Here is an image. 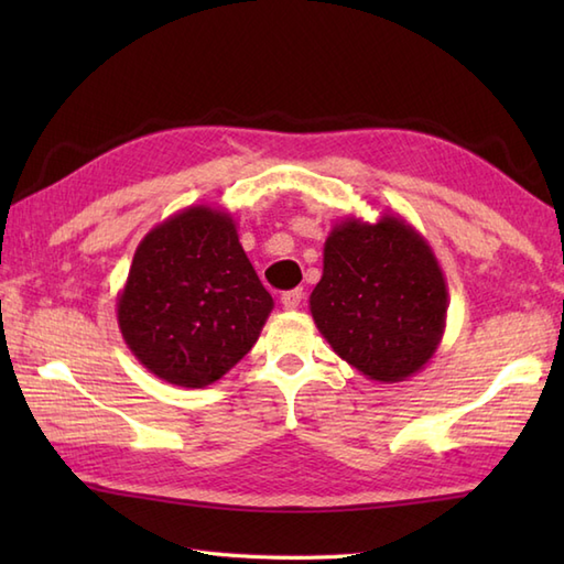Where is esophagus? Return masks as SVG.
<instances>
[{
	"label": "esophagus",
	"instance_id": "1",
	"mask_svg": "<svg viewBox=\"0 0 564 564\" xmlns=\"http://www.w3.org/2000/svg\"><path fill=\"white\" fill-rule=\"evenodd\" d=\"M303 303V289H295V291H289L281 295V305L283 310H297Z\"/></svg>",
	"mask_w": 564,
	"mask_h": 564
}]
</instances>
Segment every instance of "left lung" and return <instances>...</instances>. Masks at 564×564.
Masks as SVG:
<instances>
[{
    "mask_svg": "<svg viewBox=\"0 0 564 564\" xmlns=\"http://www.w3.org/2000/svg\"><path fill=\"white\" fill-rule=\"evenodd\" d=\"M310 313L334 354L376 382H402L436 354L448 289L434 249L394 213L332 227Z\"/></svg>",
    "mask_w": 564,
    "mask_h": 564,
    "instance_id": "obj_1",
    "label": "left lung"
}]
</instances>
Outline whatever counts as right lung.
Masks as SVG:
<instances>
[{
  "label": "right lung",
  "mask_w": 564,
  "mask_h": 564,
  "mask_svg": "<svg viewBox=\"0 0 564 564\" xmlns=\"http://www.w3.org/2000/svg\"><path fill=\"white\" fill-rule=\"evenodd\" d=\"M273 310L232 215L188 206L142 237L118 293L128 349L152 376L206 388L251 351Z\"/></svg>",
  "instance_id": "1"
}]
</instances>
